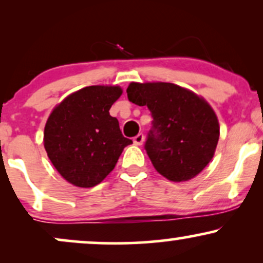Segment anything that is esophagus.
Wrapping results in <instances>:
<instances>
[{"mask_svg":"<svg viewBox=\"0 0 263 263\" xmlns=\"http://www.w3.org/2000/svg\"><path fill=\"white\" fill-rule=\"evenodd\" d=\"M144 142V136L143 134H138L136 137H134V143L137 144V146H141L142 143Z\"/></svg>","mask_w":263,"mask_h":263,"instance_id":"esophagus-1","label":"esophagus"}]
</instances>
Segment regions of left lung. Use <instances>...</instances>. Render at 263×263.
Returning a JSON list of instances; mask_svg holds the SVG:
<instances>
[{
	"instance_id": "8db88e82",
	"label": "left lung",
	"mask_w": 263,
	"mask_h": 263,
	"mask_svg": "<svg viewBox=\"0 0 263 263\" xmlns=\"http://www.w3.org/2000/svg\"><path fill=\"white\" fill-rule=\"evenodd\" d=\"M126 91L129 101L152 114L144 148L156 171L172 182L197 177L219 141V121L210 105L172 83H131Z\"/></svg>"
}]
</instances>
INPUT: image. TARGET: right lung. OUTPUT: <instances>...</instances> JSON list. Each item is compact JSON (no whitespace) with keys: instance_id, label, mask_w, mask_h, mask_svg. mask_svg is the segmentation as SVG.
I'll list each match as a JSON object with an SVG mask.
<instances>
[{"instance_id":"1","label":"right lung","mask_w":263,"mask_h":263,"mask_svg":"<svg viewBox=\"0 0 263 263\" xmlns=\"http://www.w3.org/2000/svg\"><path fill=\"white\" fill-rule=\"evenodd\" d=\"M121 93L120 86H86L66 96L48 117L44 148L60 176L73 185H98L132 143L108 112Z\"/></svg>"}]
</instances>
